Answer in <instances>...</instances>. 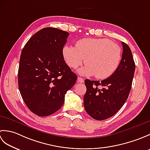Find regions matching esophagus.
Returning a JSON list of instances; mask_svg holds the SVG:
<instances>
[{
	"instance_id": "1",
	"label": "esophagus",
	"mask_w": 150,
	"mask_h": 150,
	"mask_svg": "<svg viewBox=\"0 0 150 150\" xmlns=\"http://www.w3.org/2000/svg\"><path fill=\"white\" fill-rule=\"evenodd\" d=\"M78 82H80V83H83L84 79L81 77H78Z\"/></svg>"
}]
</instances>
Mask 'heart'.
Here are the masks:
<instances>
[{"instance_id":"heart-1","label":"heart","mask_w":150,"mask_h":150,"mask_svg":"<svg viewBox=\"0 0 150 150\" xmlns=\"http://www.w3.org/2000/svg\"><path fill=\"white\" fill-rule=\"evenodd\" d=\"M62 55L70 68H77L84 61L86 65L79 73L84 76H95L105 79L117 71L122 58V50L117 44L107 39L86 38L79 40L75 47L66 45Z\"/></svg>"}]
</instances>
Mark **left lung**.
I'll return each instance as SVG.
<instances>
[{"label": "left lung", "instance_id": "obj_1", "mask_svg": "<svg viewBox=\"0 0 150 150\" xmlns=\"http://www.w3.org/2000/svg\"><path fill=\"white\" fill-rule=\"evenodd\" d=\"M122 45L120 65L112 75L100 82L88 79L84 81L86 92L84 106L89 115L95 120H105L116 114L131 90L135 64L129 47L123 42Z\"/></svg>", "mask_w": 150, "mask_h": 150}]
</instances>
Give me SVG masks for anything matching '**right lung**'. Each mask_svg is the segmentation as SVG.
I'll return each instance as SVG.
<instances>
[{"label": "right lung", "instance_id": "right-lung-1", "mask_svg": "<svg viewBox=\"0 0 150 150\" xmlns=\"http://www.w3.org/2000/svg\"><path fill=\"white\" fill-rule=\"evenodd\" d=\"M69 35L57 28H43L22 49L18 71L19 91L27 107L38 116H49L58 111L66 92L77 81V76L62 55Z\"/></svg>", "mask_w": 150, "mask_h": 150}]
</instances>
